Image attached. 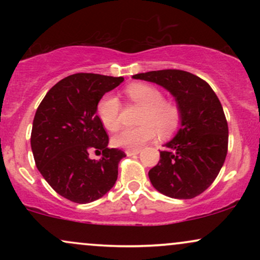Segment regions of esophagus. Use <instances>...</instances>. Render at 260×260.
Wrapping results in <instances>:
<instances>
[{
	"label": "esophagus",
	"mask_w": 260,
	"mask_h": 260,
	"mask_svg": "<svg viewBox=\"0 0 260 260\" xmlns=\"http://www.w3.org/2000/svg\"><path fill=\"white\" fill-rule=\"evenodd\" d=\"M140 153V149H127L126 154L128 156H133V155H138Z\"/></svg>",
	"instance_id": "esophagus-1"
}]
</instances>
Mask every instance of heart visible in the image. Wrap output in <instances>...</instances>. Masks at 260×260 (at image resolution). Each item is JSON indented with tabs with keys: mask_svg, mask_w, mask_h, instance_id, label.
Returning a JSON list of instances; mask_svg holds the SVG:
<instances>
[{
	"mask_svg": "<svg viewBox=\"0 0 260 260\" xmlns=\"http://www.w3.org/2000/svg\"><path fill=\"white\" fill-rule=\"evenodd\" d=\"M128 99L143 106L139 116V126L122 128L112 138L115 147L124 149H139L154 139L156 134L169 137L180 127L182 109L174 100L164 99L162 91L156 86L145 83H133L126 88ZM99 120L106 129L113 131L120 127L121 103L117 96L106 94L96 106Z\"/></svg>",
	"mask_w": 260,
	"mask_h": 260,
	"instance_id": "1",
	"label": "heart"
}]
</instances>
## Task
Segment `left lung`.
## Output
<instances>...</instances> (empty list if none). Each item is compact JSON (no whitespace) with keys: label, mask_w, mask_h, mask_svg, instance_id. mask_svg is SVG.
<instances>
[{"label":"left lung","mask_w":260,"mask_h":260,"mask_svg":"<svg viewBox=\"0 0 260 260\" xmlns=\"http://www.w3.org/2000/svg\"><path fill=\"white\" fill-rule=\"evenodd\" d=\"M133 78L164 86L182 109L180 129L149 171L151 184L171 198H194L215 181L228 154L229 127L219 98L205 80L186 71H151Z\"/></svg>","instance_id":"left-lung-1"}]
</instances>
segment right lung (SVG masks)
Masks as SVG:
<instances>
[{
  "mask_svg": "<svg viewBox=\"0 0 260 260\" xmlns=\"http://www.w3.org/2000/svg\"><path fill=\"white\" fill-rule=\"evenodd\" d=\"M123 77L77 73L59 80L47 91L32 121L30 144L35 165L53 190L68 201L86 204L105 196L126 156L107 148L109 136L96 115L104 94ZM101 153L99 161L88 154Z\"/></svg>",
  "mask_w": 260,
  "mask_h": 260,
  "instance_id": "1",
  "label": "right lung"
}]
</instances>
